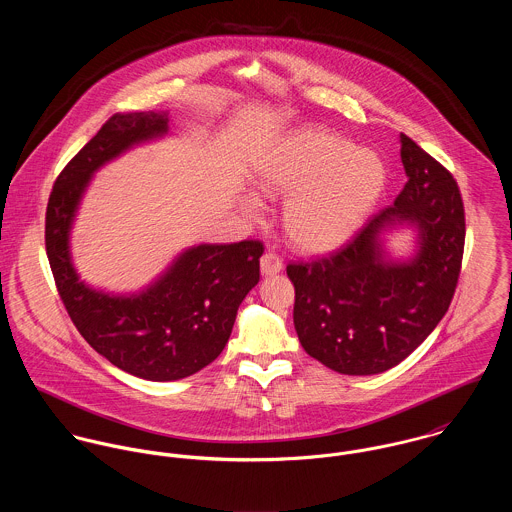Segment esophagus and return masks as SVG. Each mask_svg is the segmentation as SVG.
Listing matches in <instances>:
<instances>
[{"label":"esophagus","mask_w":512,"mask_h":512,"mask_svg":"<svg viewBox=\"0 0 512 512\" xmlns=\"http://www.w3.org/2000/svg\"><path fill=\"white\" fill-rule=\"evenodd\" d=\"M260 268H262V274L264 276H274V274H280L282 268H284V262L278 254L274 252H266L262 258H260Z\"/></svg>","instance_id":"1"}]
</instances>
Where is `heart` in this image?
<instances>
[{
    "instance_id": "b5f03b06",
    "label": "heart",
    "mask_w": 512,
    "mask_h": 512,
    "mask_svg": "<svg viewBox=\"0 0 512 512\" xmlns=\"http://www.w3.org/2000/svg\"><path fill=\"white\" fill-rule=\"evenodd\" d=\"M384 181V165L374 153L319 128L290 130L254 167V183L264 197H288L282 213L288 240L313 254L337 250L357 234ZM242 209L256 219L262 205L246 197Z\"/></svg>"
}]
</instances>
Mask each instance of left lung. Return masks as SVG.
Instances as JSON below:
<instances>
[{"instance_id":"left-lung-1","label":"left lung","mask_w":512,"mask_h":512,"mask_svg":"<svg viewBox=\"0 0 512 512\" xmlns=\"http://www.w3.org/2000/svg\"><path fill=\"white\" fill-rule=\"evenodd\" d=\"M406 185L357 236L313 262L288 264L293 325L305 353L341 374H378L402 363L436 329L455 293L465 213L453 175L400 134ZM417 230V252L392 261L383 232Z\"/></svg>"}]
</instances>
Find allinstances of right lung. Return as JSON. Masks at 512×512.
I'll list each match as a JSON object with an SVG mask.
<instances>
[{
  "instance_id": "obj_1",
  "label": "right lung",
  "mask_w": 512,
  "mask_h": 512,
  "mask_svg": "<svg viewBox=\"0 0 512 512\" xmlns=\"http://www.w3.org/2000/svg\"><path fill=\"white\" fill-rule=\"evenodd\" d=\"M167 132V112L114 114L57 177L45 220L49 264L78 333L112 365L153 382L191 376L219 357L242 299L260 280L264 252L258 240L199 244L130 295L80 282L71 258V228L92 175L124 151Z\"/></svg>"
}]
</instances>
